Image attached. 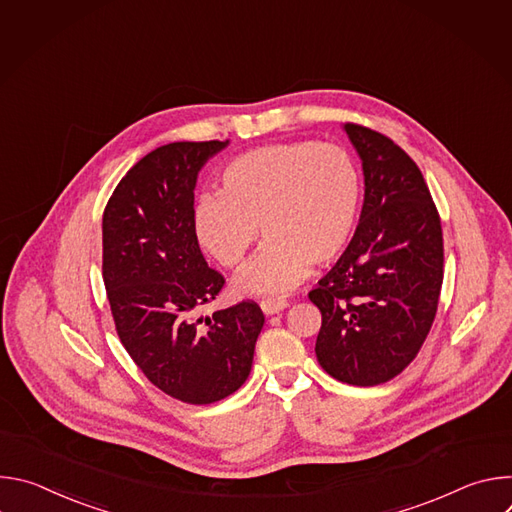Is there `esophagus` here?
I'll return each mask as SVG.
<instances>
[{
  "label": "esophagus",
  "instance_id": "34e87169",
  "mask_svg": "<svg viewBox=\"0 0 512 512\" xmlns=\"http://www.w3.org/2000/svg\"><path fill=\"white\" fill-rule=\"evenodd\" d=\"M287 306H289V304H287V300H283V298H263V300H261V310H263L267 316L277 314V312L285 310Z\"/></svg>",
  "mask_w": 512,
  "mask_h": 512
}]
</instances>
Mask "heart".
Returning a JSON list of instances; mask_svg holds the SVG:
<instances>
[{"label": "heart", "instance_id": "heart-1", "mask_svg": "<svg viewBox=\"0 0 512 512\" xmlns=\"http://www.w3.org/2000/svg\"><path fill=\"white\" fill-rule=\"evenodd\" d=\"M223 190H206L194 204L200 245L225 267H237L259 239L261 251L235 285L243 294H283L310 263L334 261L350 243L362 202V178L352 156L330 143L285 141L233 158Z\"/></svg>", "mask_w": 512, "mask_h": 512}]
</instances>
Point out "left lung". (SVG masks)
<instances>
[{"mask_svg": "<svg viewBox=\"0 0 512 512\" xmlns=\"http://www.w3.org/2000/svg\"><path fill=\"white\" fill-rule=\"evenodd\" d=\"M362 162L352 241L308 298L322 312L316 356L348 385L397 377L417 356L444 281L442 221L417 164L387 135L344 123Z\"/></svg>", "mask_w": 512, "mask_h": 512, "instance_id": "left-lung-1", "label": "left lung"}]
</instances>
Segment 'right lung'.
Here are the masks:
<instances>
[{"mask_svg":"<svg viewBox=\"0 0 512 512\" xmlns=\"http://www.w3.org/2000/svg\"><path fill=\"white\" fill-rule=\"evenodd\" d=\"M227 141H174L141 158L103 212V281L121 344L160 391L208 405L249 377L265 316L255 302L198 318L225 285L194 231L200 168Z\"/></svg>","mask_w":512,"mask_h":512,"instance_id":"1","label":"right lung"}]
</instances>
